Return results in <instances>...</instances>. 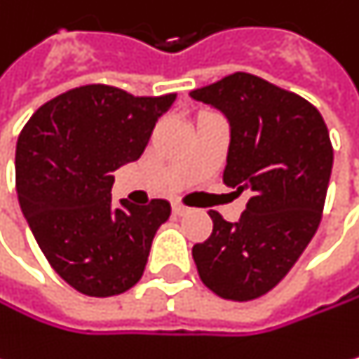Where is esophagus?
<instances>
[{"instance_id":"34e87169","label":"esophagus","mask_w":359,"mask_h":359,"mask_svg":"<svg viewBox=\"0 0 359 359\" xmlns=\"http://www.w3.org/2000/svg\"><path fill=\"white\" fill-rule=\"evenodd\" d=\"M187 210H189V208H187V206H183L181 202H174V204H172V212H174L176 217H183V215H187Z\"/></svg>"}]
</instances>
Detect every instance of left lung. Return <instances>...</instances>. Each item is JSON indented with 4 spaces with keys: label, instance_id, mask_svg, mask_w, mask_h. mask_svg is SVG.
Wrapping results in <instances>:
<instances>
[{
    "label": "left lung",
    "instance_id": "left-lung-1",
    "mask_svg": "<svg viewBox=\"0 0 359 359\" xmlns=\"http://www.w3.org/2000/svg\"><path fill=\"white\" fill-rule=\"evenodd\" d=\"M229 123L223 183L249 194L236 223L210 210L212 234L194 245L202 283L225 300L268 294L315 236L332 174L319 110L259 76L236 72L189 93Z\"/></svg>",
    "mask_w": 359,
    "mask_h": 359
}]
</instances>
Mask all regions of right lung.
<instances>
[{
    "label": "right lung",
    "mask_w": 359,
    "mask_h": 359,
    "mask_svg": "<svg viewBox=\"0 0 359 359\" xmlns=\"http://www.w3.org/2000/svg\"><path fill=\"white\" fill-rule=\"evenodd\" d=\"M176 93L136 97L108 85L69 89L22 127L16 142V194L53 270L76 292L108 298L134 287L165 200L112 206V172L136 161Z\"/></svg>",
    "instance_id": "obj_1"
}]
</instances>
